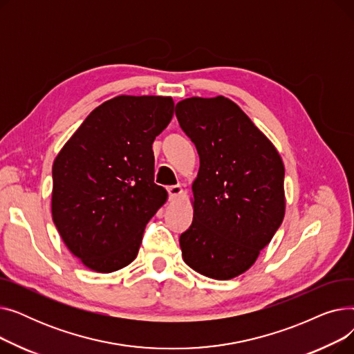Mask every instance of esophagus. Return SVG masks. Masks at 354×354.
Listing matches in <instances>:
<instances>
[{"instance_id":"34e87169","label":"esophagus","mask_w":354,"mask_h":354,"mask_svg":"<svg viewBox=\"0 0 354 354\" xmlns=\"http://www.w3.org/2000/svg\"><path fill=\"white\" fill-rule=\"evenodd\" d=\"M167 194H169V201H176L182 194L180 185H174V187L167 188Z\"/></svg>"}]
</instances>
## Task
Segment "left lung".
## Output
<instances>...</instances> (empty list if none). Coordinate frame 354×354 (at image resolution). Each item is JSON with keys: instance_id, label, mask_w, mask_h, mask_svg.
<instances>
[{"instance_id": "obj_1", "label": "left lung", "mask_w": 354, "mask_h": 354, "mask_svg": "<svg viewBox=\"0 0 354 354\" xmlns=\"http://www.w3.org/2000/svg\"><path fill=\"white\" fill-rule=\"evenodd\" d=\"M175 113L201 163L192 225L179 238L183 261L202 275L230 280L255 263L281 225L284 165L267 136L224 96L185 99Z\"/></svg>"}]
</instances>
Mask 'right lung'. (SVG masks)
I'll use <instances>...</instances> for the list:
<instances>
[{
	"label": "right lung",
	"instance_id": "obj_1",
	"mask_svg": "<svg viewBox=\"0 0 354 354\" xmlns=\"http://www.w3.org/2000/svg\"><path fill=\"white\" fill-rule=\"evenodd\" d=\"M172 97L118 96L96 107L53 163L51 214L62 239L97 272L133 261L145 227L167 199L155 183L152 143Z\"/></svg>",
	"mask_w": 354,
	"mask_h": 354
}]
</instances>
